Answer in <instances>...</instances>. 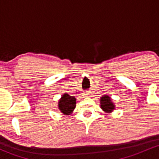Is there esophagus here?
Listing matches in <instances>:
<instances>
[{"instance_id":"1","label":"esophagus","mask_w":159,"mask_h":159,"mask_svg":"<svg viewBox=\"0 0 159 159\" xmlns=\"http://www.w3.org/2000/svg\"><path fill=\"white\" fill-rule=\"evenodd\" d=\"M90 96L91 94L89 91H86L83 93V96H84V97H90Z\"/></svg>"}]
</instances>
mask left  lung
Here are the masks:
<instances>
[{
	"label": "left lung",
	"mask_w": 159,
	"mask_h": 159,
	"mask_svg": "<svg viewBox=\"0 0 159 159\" xmlns=\"http://www.w3.org/2000/svg\"><path fill=\"white\" fill-rule=\"evenodd\" d=\"M100 108L103 112L106 113H111L115 110V103L112 102V99L109 95H104L100 97Z\"/></svg>",
	"instance_id": "8db88e82"
}]
</instances>
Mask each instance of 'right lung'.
Segmentation results:
<instances>
[{"mask_svg": "<svg viewBox=\"0 0 159 159\" xmlns=\"http://www.w3.org/2000/svg\"><path fill=\"white\" fill-rule=\"evenodd\" d=\"M76 106V99L74 96H70L67 93L63 94L58 102V109L63 115H71Z\"/></svg>", "mask_w": 159, "mask_h": 159, "instance_id": "1", "label": "right lung"}]
</instances>
